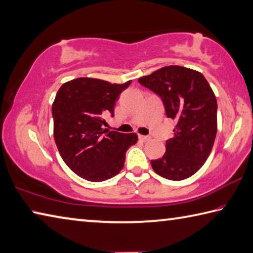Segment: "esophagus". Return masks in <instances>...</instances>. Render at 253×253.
<instances>
[{
  "label": "esophagus",
  "mask_w": 253,
  "mask_h": 253,
  "mask_svg": "<svg viewBox=\"0 0 253 253\" xmlns=\"http://www.w3.org/2000/svg\"><path fill=\"white\" fill-rule=\"evenodd\" d=\"M138 137H139V139H140L141 141H147V140H149V139H150V137H148V136H144V135H138Z\"/></svg>",
  "instance_id": "esophagus-1"
}]
</instances>
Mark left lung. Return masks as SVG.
I'll return each instance as SVG.
<instances>
[{"label": "left lung", "mask_w": 253, "mask_h": 253, "mask_svg": "<svg viewBox=\"0 0 253 253\" xmlns=\"http://www.w3.org/2000/svg\"><path fill=\"white\" fill-rule=\"evenodd\" d=\"M139 84L160 96L166 116L177 122L166 153L151 160L154 171L169 180H183L203 167L217 135V99L201 73L170 65L142 76Z\"/></svg>", "instance_id": "obj_1"}]
</instances>
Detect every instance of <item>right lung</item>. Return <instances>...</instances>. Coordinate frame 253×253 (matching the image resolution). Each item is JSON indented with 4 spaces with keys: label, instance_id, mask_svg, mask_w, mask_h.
I'll use <instances>...</instances> for the list:
<instances>
[{
    "label": "right lung",
    "instance_id": "right-lung-1",
    "mask_svg": "<svg viewBox=\"0 0 253 253\" xmlns=\"http://www.w3.org/2000/svg\"><path fill=\"white\" fill-rule=\"evenodd\" d=\"M130 83L80 77L58 89L52 106L54 139L61 157L77 176L99 182L123 169L126 151L138 136L109 131L104 125L105 117L114 116L118 96Z\"/></svg>",
    "mask_w": 253,
    "mask_h": 253
}]
</instances>
